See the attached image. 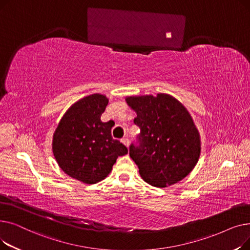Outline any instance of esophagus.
I'll return each instance as SVG.
<instances>
[{"mask_svg":"<svg viewBox=\"0 0 250 250\" xmlns=\"http://www.w3.org/2000/svg\"><path fill=\"white\" fill-rule=\"evenodd\" d=\"M122 142H123V144H125V145L126 147H128V145H129V140H128L127 137L123 138V139H122Z\"/></svg>","mask_w":250,"mask_h":250,"instance_id":"obj_1","label":"esophagus"}]
</instances>
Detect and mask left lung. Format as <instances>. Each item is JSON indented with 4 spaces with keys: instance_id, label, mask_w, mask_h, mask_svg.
I'll use <instances>...</instances> for the list:
<instances>
[{
    "instance_id": "8db88e82",
    "label": "left lung",
    "mask_w": 250,
    "mask_h": 250,
    "mask_svg": "<svg viewBox=\"0 0 250 250\" xmlns=\"http://www.w3.org/2000/svg\"><path fill=\"white\" fill-rule=\"evenodd\" d=\"M137 112L141 132L129 146V156L142 178L156 188L182 180L200 158L201 141L187 108L174 97L160 93L126 97Z\"/></svg>"
}]
</instances>
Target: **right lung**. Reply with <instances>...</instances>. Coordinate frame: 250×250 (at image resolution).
<instances>
[{"label": "right lung", "instance_id": "obj_1", "mask_svg": "<svg viewBox=\"0 0 250 250\" xmlns=\"http://www.w3.org/2000/svg\"><path fill=\"white\" fill-rule=\"evenodd\" d=\"M108 104L101 94L77 101L64 113L52 140V152L64 173L88 185L106 177L127 148L111 136L112 125L100 117Z\"/></svg>", "mask_w": 250, "mask_h": 250}]
</instances>
